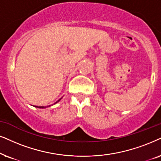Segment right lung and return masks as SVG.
Instances as JSON below:
<instances>
[{"mask_svg": "<svg viewBox=\"0 0 161 161\" xmlns=\"http://www.w3.org/2000/svg\"><path fill=\"white\" fill-rule=\"evenodd\" d=\"M62 98H63V97H62ZM62 98H59V99L58 101H57V102H56L53 104H55L56 103H57L58 102H59V101H60V100L62 99ZM50 106H51V105L47 106V107H44V106H34V107H35V108H48V107H50Z\"/></svg>", "mask_w": 161, "mask_h": 161, "instance_id": "add662e5", "label": "right lung"}]
</instances>
